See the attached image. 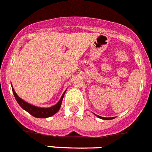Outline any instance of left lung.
<instances>
[{"label":"left lung","instance_id":"8db88e82","mask_svg":"<svg viewBox=\"0 0 152 152\" xmlns=\"http://www.w3.org/2000/svg\"><path fill=\"white\" fill-rule=\"evenodd\" d=\"M97 116L99 117V118H102V119H113V118H114V117H110V118H104V117H102V116H99V115H96Z\"/></svg>","mask_w":152,"mask_h":152}]
</instances>
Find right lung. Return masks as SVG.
I'll return each instance as SVG.
<instances>
[{
    "instance_id": "add662e5",
    "label": "right lung",
    "mask_w": 152,
    "mask_h": 152,
    "mask_svg": "<svg viewBox=\"0 0 152 152\" xmlns=\"http://www.w3.org/2000/svg\"><path fill=\"white\" fill-rule=\"evenodd\" d=\"M12 92H13L14 96H15V99H16L18 104H19L20 106L24 110L28 112L30 115L36 117V118H48V117L51 116V115H54L56 113L58 112L60 107H61L63 99V97H64L65 92H65L63 94L61 99H60L58 103L56 104L54 106H52L50 107H48V108H42V107H38L34 106V105H32L30 104L27 103V102H24V100H22L21 98H19V97L18 96L16 92H15V90H14L12 86Z\"/></svg>"
}]
</instances>
